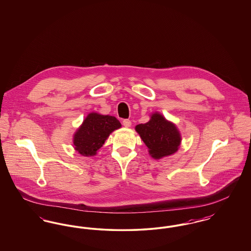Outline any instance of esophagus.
<instances>
[{
    "mask_svg": "<svg viewBox=\"0 0 251 251\" xmlns=\"http://www.w3.org/2000/svg\"><path fill=\"white\" fill-rule=\"evenodd\" d=\"M122 124H123V126H125V127H130L131 125V120H122Z\"/></svg>",
    "mask_w": 251,
    "mask_h": 251,
    "instance_id": "esophagus-1",
    "label": "esophagus"
}]
</instances>
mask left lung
Returning a JSON list of instances; mask_svg holds the SVG:
<instances>
[{
  "label": "left lung",
  "mask_w": 251,
  "mask_h": 251,
  "mask_svg": "<svg viewBox=\"0 0 251 251\" xmlns=\"http://www.w3.org/2000/svg\"><path fill=\"white\" fill-rule=\"evenodd\" d=\"M135 130L150 149V154L155 159L171 155L179 149V131L160 114H153L149 122L137 125Z\"/></svg>",
  "instance_id": "obj_1"
}]
</instances>
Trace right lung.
<instances>
[{
  "label": "right lung",
  "mask_w": 251,
  "mask_h": 251,
  "mask_svg": "<svg viewBox=\"0 0 251 251\" xmlns=\"http://www.w3.org/2000/svg\"><path fill=\"white\" fill-rule=\"evenodd\" d=\"M120 127V121L115 117L91 113L74 135L75 150L82 155H96L109 134Z\"/></svg>",
  "instance_id": "1"
}]
</instances>
